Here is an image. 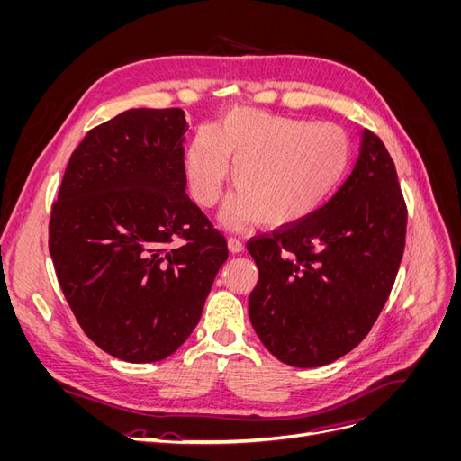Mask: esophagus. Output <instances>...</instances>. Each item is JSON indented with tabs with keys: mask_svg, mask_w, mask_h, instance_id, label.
I'll use <instances>...</instances> for the list:
<instances>
[{
	"mask_svg": "<svg viewBox=\"0 0 461 461\" xmlns=\"http://www.w3.org/2000/svg\"><path fill=\"white\" fill-rule=\"evenodd\" d=\"M227 246H229V252H230V254H240V252H244V244H242V240L234 239V236H229Z\"/></svg>",
	"mask_w": 461,
	"mask_h": 461,
	"instance_id": "1",
	"label": "esophagus"
}]
</instances>
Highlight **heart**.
Returning <instances> with one entry per match:
<instances>
[{
    "label": "heart",
    "mask_w": 461,
    "mask_h": 461,
    "mask_svg": "<svg viewBox=\"0 0 461 461\" xmlns=\"http://www.w3.org/2000/svg\"><path fill=\"white\" fill-rule=\"evenodd\" d=\"M352 161V142L332 122L234 109L213 129H200L185 151L192 200L213 205L229 178L236 188L229 222L281 229L313 215L339 188Z\"/></svg>",
    "instance_id": "heart-1"
}]
</instances>
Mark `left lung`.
I'll list each match as a JSON object with an SVG mask.
<instances>
[{
  "label": "left lung",
  "mask_w": 461,
  "mask_h": 461,
  "mask_svg": "<svg viewBox=\"0 0 461 461\" xmlns=\"http://www.w3.org/2000/svg\"><path fill=\"white\" fill-rule=\"evenodd\" d=\"M406 222L394 161L364 131L350 176L323 207L246 246L259 271L248 313L263 346L294 367L354 350L393 290Z\"/></svg>",
  "instance_id": "obj_1"
}]
</instances>
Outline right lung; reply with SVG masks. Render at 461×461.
Wrapping results in <instances>:
<instances>
[{
    "mask_svg": "<svg viewBox=\"0 0 461 461\" xmlns=\"http://www.w3.org/2000/svg\"><path fill=\"white\" fill-rule=\"evenodd\" d=\"M183 109H129L73 151L51 207L55 275L86 337L131 364L169 357L198 325L225 236L186 196ZM175 240L180 247L168 248Z\"/></svg>",
    "mask_w": 461,
    "mask_h": 461,
    "instance_id": "right-lung-1",
    "label": "right lung"
}]
</instances>
